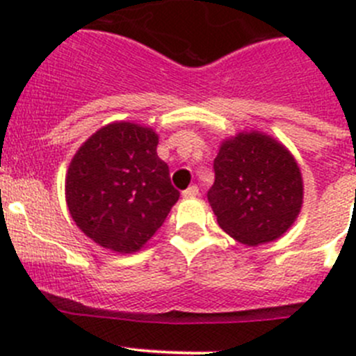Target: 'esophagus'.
Listing matches in <instances>:
<instances>
[{
    "label": "esophagus",
    "mask_w": 356,
    "mask_h": 356,
    "mask_svg": "<svg viewBox=\"0 0 356 356\" xmlns=\"http://www.w3.org/2000/svg\"><path fill=\"white\" fill-rule=\"evenodd\" d=\"M198 195H200L198 186H189L186 191H182V196H184V198H196Z\"/></svg>",
    "instance_id": "obj_1"
}]
</instances>
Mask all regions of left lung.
I'll return each mask as SVG.
<instances>
[{
  "instance_id": "1",
  "label": "left lung",
  "mask_w": 356,
  "mask_h": 356,
  "mask_svg": "<svg viewBox=\"0 0 356 356\" xmlns=\"http://www.w3.org/2000/svg\"><path fill=\"white\" fill-rule=\"evenodd\" d=\"M213 168L208 201L231 238L258 246L288 232L303 204V179L282 143L260 131L238 132L222 141Z\"/></svg>"
}]
</instances>
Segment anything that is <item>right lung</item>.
I'll return each mask as SVG.
<instances>
[{
    "label": "right lung",
    "mask_w": 356,
    "mask_h": 356,
    "mask_svg": "<svg viewBox=\"0 0 356 356\" xmlns=\"http://www.w3.org/2000/svg\"><path fill=\"white\" fill-rule=\"evenodd\" d=\"M158 134L134 122H111L77 149L65 175L75 225L115 253L145 248L177 203L168 167L156 155Z\"/></svg>",
    "instance_id": "add662e5"
}]
</instances>
